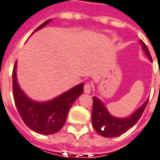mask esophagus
I'll list each match as a JSON object with an SVG mask.
<instances>
[{"instance_id": "34e87169", "label": "esophagus", "mask_w": 160, "mask_h": 160, "mask_svg": "<svg viewBox=\"0 0 160 160\" xmlns=\"http://www.w3.org/2000/svg\"><path fill=\"white\" fill-rule=\"evenodd\" d=\"M91 88L92 86L89 82L85 83L84 88H83V91H84L85 94H90V93H91Z\"/></svg>"}]
</instances>
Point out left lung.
I'll return each mask as SVG.
<instances>
[{
	"instance_id": "obj_1",
	"label": "left lung",
	"mask_w": 160,
	"mask_h": 160,
	"mask_svg": "<svg viewBox=\"0 0 160 160\" xmlns=\"http://www.w3.org/2000/svg\"><path fill=\"white\" fill-rule=\"evenodd\" d=\"M140 44L142 50L145 52L150 61L152 57L146 44L140 40ZM160 74V72H159ZM148 100L142 104V106L127 118H117L112 116L108 112L105 104L99 98L93 97V110H92V125L95 131L104 137H117L125 133L129 129L132 128L137 121L142 117L145 110Z\"/></svg>"
}]
</instances>
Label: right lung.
Returning a JSON list of instances; mask_svg holds the SVG:
<instances>
[{"label": "right lung", "instance_id": "obj_1", "mask_svg": "<svg viewBox=\"0 0 160 160\" xmlns=\"http://www.w3.org/2000/svg\"><path fill=\"white\" fill-rule=\"evenodd\" d=\"M50 21L51 19L45 21L34 32L44 27ZM16 70L17 61L12 71V94L21 118L30 129L38 134L52 135L58 132L66 123L70 108L79 95L82 94L84 83L76 85L51 101L39 102L31 100L21 89Z\"/></svg>", "mask_w": 160, "mask_h": 160}]
</instances>
